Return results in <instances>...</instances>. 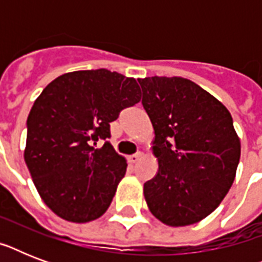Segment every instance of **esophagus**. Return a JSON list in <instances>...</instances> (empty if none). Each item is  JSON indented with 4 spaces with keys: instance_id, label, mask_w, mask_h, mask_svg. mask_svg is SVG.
Here are the masks:
<instances>
[{
    "instance_id": "obj_1",
    "label": "esophagus",
    "mask_w": 262,
    "mask_h": 262,
    "mask_svg": "<svg viewBox=\"0 0 262 262\" xmlns=\"http://www.w3.org/2000/svg\"><path fill=\"white\" fill-rule=\"evenodd\" d=\"M141 152H137V154H135V155H130L129 156V162L130 163H137L140 159H141Z\"/></svg>"
}]
</instances>
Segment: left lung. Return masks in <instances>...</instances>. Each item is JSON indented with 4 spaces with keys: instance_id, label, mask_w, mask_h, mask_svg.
I'll return each instance as SVG.
<instances>
[{
    "instance_id": "left-lung-1",
    "label": "left lung",
    "mask_w": 262,
    "mask_h": 262,
    "mask_svg": "<svg viewBox=\"0 0 262 262\" xmlns=\"http://www.w3.org/2000/svg\"><path fill=\"white\" fill-rule=\"evenodd\" d=\"M139 83L159 163L144 183L148 208L171 227L197 223L219 207L235 179L241 141L231 114L190 80L154 76Z\"/></svg>"
}]
</instances>
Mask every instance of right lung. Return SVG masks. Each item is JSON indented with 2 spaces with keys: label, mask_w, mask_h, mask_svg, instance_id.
<instances>
[{
  "label": "right lung",
  "mask_w": 262,
  "mask_h": 262,
  "mask_svg": "<svg viewBox=\"0 0 262 262\" xmlns=\"http://www.w3.org/2000/svg\"><path fill=\"white\" fill-rule=\"evenodd\" d=\"M140 99L133 77L96 69L59 76L35 100L27 118L24 160L55 215L85 223L110 207L127 167L107 141L110 122ZM100 139L105 144L98 148Z\"/></svg>",
  "instance_id": "1"
}]
</instances>
